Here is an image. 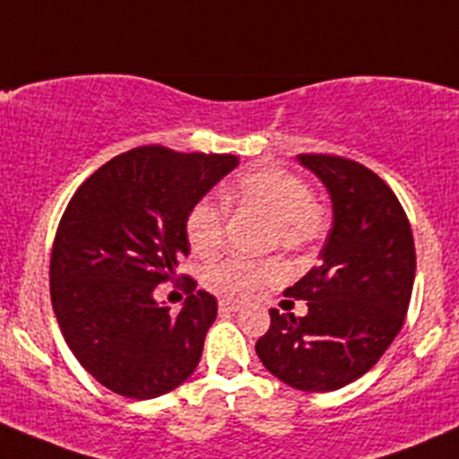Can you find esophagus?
<instances>
[{
  "mask_svg": "<svg viewBox=\"0 0 459 459\" xmlns=\"http://www.w3.org/2000/svg\"><path fill=\"white\" fill-rule=\"evenodd\" d=\"M239 304L238 302H230V299H220V311L221 313H238L239 311Z\"/></svg>",
  "mask_w": 459,
  "mask_h": 459,
  "instance_id": "esophagus-1",
  "label": "esophagus"
}]
</instances>
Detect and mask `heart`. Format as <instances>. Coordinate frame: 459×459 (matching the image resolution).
Returning <instances> with one entry per match:
<instances>
[{
    "label": "heart",
    "mask_w": 459,
    "mask_h": 459,
    "mask_svg": "<svg viewBox=\"0 0 459 459\" xmlns=\"http://www.w3.org/2000/svg\"><path fill=\"white\" fill-rule=\"evenodd\" d=\"M224 202L255 212L268 220V247H307L322 229V215L313 188L299 175L284 169H257L244 173L224 188ZM186 239L193 253L212 257L224 244V212L215 202L204 197L191 208L186 220ZM286 271L277 259H226L204 275L212 293L229 299H251L268 286L284 280Z\"/></svg>",
    "instance_id": "b5f03b06"
}]
</instances>
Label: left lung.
I'll list each match as a JSON object with an SVG mask.
<instances>
[{
    "label": "left lung",
    "instance_id": "8db88e82",
    "mask_svg": "<svg viewBox=\"0 0 459 459\" xmlns=\"http://www.w3.org/2000/svg\"><path fill=\"white\" fill-rule=\"evenodd\" d=\"M328 188L333 229L322 264L286 298L307 299L304 317L271 308L257 340L264 367L299 391H337L371 371L409 311L415 244L409 217L379 175L340 155H298Z\"/></svg>",
    "mask_w": 459,
    "mask_h": 459
}]
</instances>
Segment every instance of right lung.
Masks as SVG:
<instances>
[{
    "mask_svg": "<svg viewBox=\"0 0 459 459\" xmlns=\"http://www.w3.org/2000/svg\"><path fill=\"white\" fill-rule=\"evenodd\" d=\"M239 160L140 146L97 169L68 202L50 253V299L62 335L106 388L151 400L186 382L202 358L217 299L195 290L182 311L152 298L188 255L191 208Z\"/></svg>",
    "mask_w": 459,
    "mask_h": 459,
    "instance_id": "right-lung-1",
    "label": "right lung"
}]
</instances>
